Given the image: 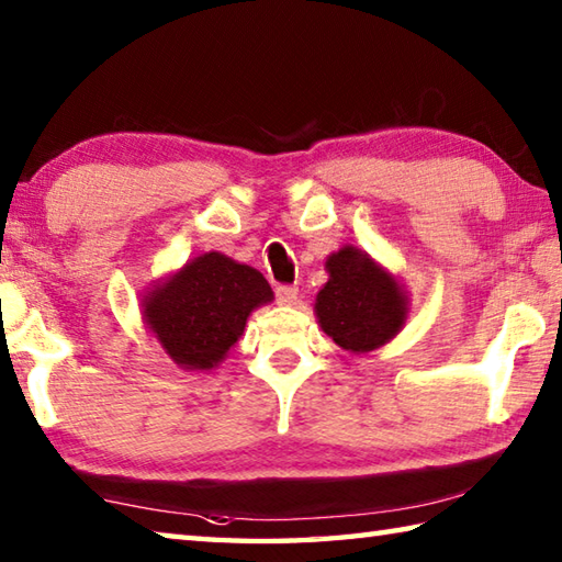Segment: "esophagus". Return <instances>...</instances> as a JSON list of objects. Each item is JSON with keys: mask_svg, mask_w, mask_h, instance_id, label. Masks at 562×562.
Listing matches in <instances>:
<instances>
[{"mask_svg": "<svg viewBox=\"0 0 562 562\" xmlns=\"http://www.w3.org/2000/svg\"><path fill=\"white\" fill-rule=\"evenodd\" d=\"M297 288H292V284H282V288L274 290V297H278V304L282 307H290V304L297 302Z\"/></svg>", "mask_w": 562, "mask_h": 562, "instance_id": "34e87169", "label": "esophagus"}]
</instances>
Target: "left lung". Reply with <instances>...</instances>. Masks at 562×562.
I'll use <instances>...</instances> for the list:
<instances>
[{
	"label": "left lung",
	"instance_id": "8db88e82",
	"mask_svg": "<svg viewBox=\"0 0 562 562\" xmlns=\"http://www.w3.org/2000/svg\"><path fill=\"white\" fill-rule=\"evenodd\" d=\"M325 268L329 280L317 292L315 315L335 345L364 355L402 331L408 297L392 272L351 245L331 252Z\"/></svg>",
	"mask_w": 562,
	"mask_h": 562
}]
</instances>
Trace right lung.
Returning <instances> with one entry per match:
<instances>
[{"instance_id": "add662e5", "label": "right lung", "mask_w": 562, "mask_h": 562, "mask_svg": "<svg viewBox=\"0 0 562 562\" xmlns=\"http://www.w3.org/2000/svg\"><path fill=\"white\" fill-rule=\"evenodd\" d=\"M262 274L223 252H205L144 294V319L178 367L207 372L240 339L252 310L272 302Z\"/></svg>"}]
</instances>
